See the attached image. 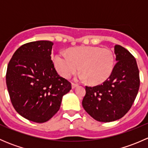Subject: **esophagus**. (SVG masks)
I'll return each mask as SVG.
<instances>
[{"instance_id": "obj_1", "label": "esophagus", "mask_w": 148, "mask_h": 148, "mask_svg": "<svg viewBox=\"0 0 148 148\" xmlns=\"http://www.w3.org/2000/svg\"><path fill=\"white\" fill-rule=\"evenodd\" d=\"M77 86H78V84H74V83L71 84V88H72V89H74V88L77 87Z\"/></svg>"}]
</instances>
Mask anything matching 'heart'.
Segmentation results:
<instances>
[{
    "label": "heart",
    "mask_w": 148,
    "mask_h": 148,
    "mask_svg": "<svg viewBox=\"0 0 148 148\" xmlns=\"http://www.w3.org/2000/svg\"><path fill=\"white\" fill-rule=\"evenodd\" d=\"M53 63L61 76L69 78L81 70L79 78L87 79L92 85L105 82L112 73L114 66L113 52L99 46H79L69 50L68 55L59 52L53 58Z\"/></svg>",
    "instance_id": "1"
}]
</instances>
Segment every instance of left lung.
<instances>
[{"label": "left lung", "mask_w": 148, "mask_h": 148, "mask_svg": "<svg viewBox=\"0 0 148 148\" xmlns=\"http://www.w3.org/2000/svg\"><path fill=\"white\" fill-rule=\"evenodd\" d=\"M114 53L117 63L110 77L100 85L86 86V95L82 100L85 111L99 122H112L125 115L140 87L139 69L135 57L120 45L114 46Z\"/></svg>", "instance_id": "obj_1"}]
</instances>
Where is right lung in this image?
Segmentation results:
<instances>
[{
  "instance_id": "add662e5",
  "label": "right lung",
  "mask_w": 148,
  "mask_h": 148,
  "mask_svg": "<svg viewBox=\"0 0 148 148\" xmlns=\"http://www.w3.org/2000/svg\"><path fill=\"white\" fill-rule=\"evenodd\" d=\"M51 41L25 44L8 64L6 85L13 107L20 115L38 123L49 120L60 109L71 83L58 74L51 59Z\"/></svg>"
}]
</instances>
